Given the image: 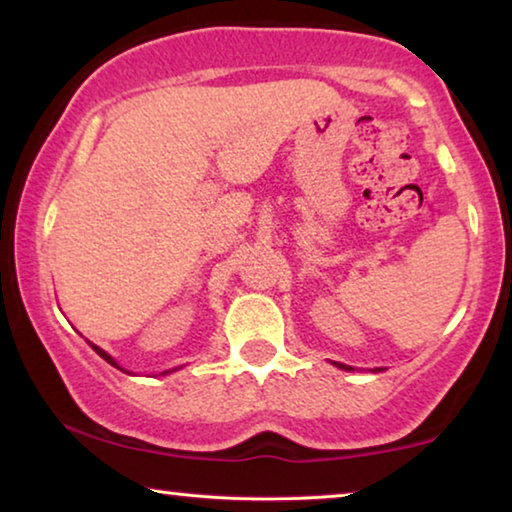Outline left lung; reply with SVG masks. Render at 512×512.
I'll list each match as a JSON object with an SVG mask.
<instances>
[{
    "label": "left lung",
    "mask_w": 512,
    "mask_h": 512,
    "mask_svg": "<svg viewBox=\"0 0 512 512\" xmlns=\"http://www.w3.org/2000/svg\"><path fill=\"white\" fill-rule=\"evenodd\" d=\"M341 368H345V371H352V368H348V366H343V364H338Z\"/></svg>",
    "instance_id": "obj_1"
}]
</instances>
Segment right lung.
Wrapping results in <instances>:
<instances>
[{
    "label": "right lung",
    "mask_w": 512,
    "mask_h": 512,
    "mask_svg": "<svg viewBox=\"0 0 512 512\" xmlns=\"http://www.w3.org/2000/svg\"><path fill=\"white\" fill-rule=\"evenodd\" d=\"M91 348H93V350H96V352H98V355H100L102 359H105V361H107V364H112V366H116V361H114L112 357H109L105 350H100V348H98V345H91ZM116 368H119V366H116Z\"/></svg>",
    "instance_id": "1"
}]
</instances>
